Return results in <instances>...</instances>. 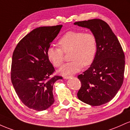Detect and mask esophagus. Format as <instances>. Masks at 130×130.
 <instances>
[{
	"mask_svg": "<svg viewBox=\"0 0 130 130\" xmlns=\"http://www.w3.org/2000/svg\"><path fill=\"white\" fill-rule=\"evenodd\" d=\"M72 75H70V76H64V79H69V78H71V77H72Z\"/></svg>",
	"mask_w": 130,
	"mask_h": 130,
	"instance_id": "obj_1",
	"label": "esophagus"
}]
</instances>
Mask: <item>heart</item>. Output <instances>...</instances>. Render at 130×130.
<instances>
[{
	"label": "heart",
	"mask_w": 130,
	"mask_h": 130,
	"mask_svg": "<svg viewBox=\"0 0 130 130\" xmlns=\"http://www.w3.org/2000/svg\"><path fill=\"white\" fill-rule=\"evenodd\" d=\"M61 48L50 46L46 51L48 59L54 66L59 68L63 63L64 55L71 52L69 58L72 60L65 64L59 70L63 75H71L79 72L83 66H88L93 63L97 51V41L91 32L69 31L59 39Z\"/></svg>",
	"instance_id": "obj_1"
}]
</instances>
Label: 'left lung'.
Wrapping results in <instances>:
<instances>
[{
	"instance_id": "1",
	"label": "left lung",
	"mask_w": 130,
	"mask_h": 130,
	"mask_svg": "<svg viewBox=\"0 0 130 130\" xmlns=\"http://www.w3.org/2000/svg\"><path fill=\"white\" fill-rule=\"evenodd\" d=\"M74 24L90 29L97 41L94 61L77 77L82 85L77 97L91 106L106 104L114 98L123 84L125 62L123 49L110 27L103 20L93 19Z\"/></svg>"
}]
</instances>
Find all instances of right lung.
<instances>
[{
  "instance_id": "obj_1",
  "label": "right lung",
  "mask_w": 130,
  "mask_h": 130,
  "mask_svg": "<svg viewBox=\"0 0 130 130\" xmlns=\"http://www.w3.org/2000/svg\"><path fill=\"white\" fill-rule=\"evenodd\" d=\"M62 25L35 29L19 42L12 56L11 80L17 95L29 108L41 111L53 104V84L62 77H51L55 70L46 51Z\"/></svg>"
}]
</instances>
